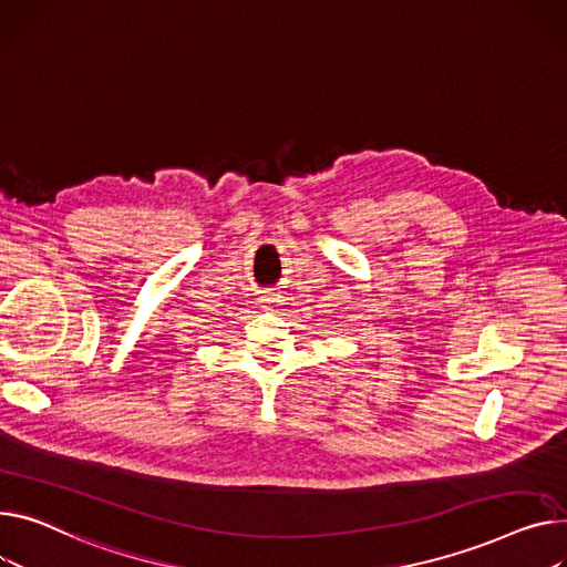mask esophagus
Returning <instances> with one entry per match:
<instances>
[{
	"label": "esophagus",
	"mask_w": 567,
	"mask_h": 567,
	"mask_svg": "<svg viewBox=\"0 0 567 567\" xmlns=\"http://www.w3.org/2000/svg\"><path fill=\"white\" fill-rule=\"evenodd\" d=\"M274 303H276V300H274L271 296H267V298H261V306H264V310H271V308H274Z\"/></svg>",
	"instance_id": "obj_1"
}]
</instances>
